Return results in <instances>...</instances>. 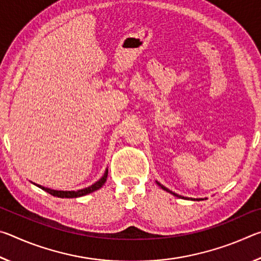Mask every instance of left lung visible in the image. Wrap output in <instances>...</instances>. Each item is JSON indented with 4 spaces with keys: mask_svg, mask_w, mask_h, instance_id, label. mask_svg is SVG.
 <instances>
[{
    "mask_svg": "<svg viewBox=\"0 0 261 261\" xmlns=\"http://www.w3.org/2000/svg\"><path fill=\"white\" fill-rule=\"evenodd\" d=\"M156 184L159 185V187H160L161 189H163V190H165V191H167V192H169V193H171V194H174V196L175 197H180V196H178V194L177 193H175V192H173V191H170V190L169 189H167L166 187H163V185L162 184H160V183H159V182H156ZM180 198H184V197H180ZM185 199H189V198H185ZM194 200V199H193ZM196 200H198V201H199V200H204V199H196Z\"/></svg>",
    "mask_w": 261,
    "mask_h": 261,
    "instance_id": "8db88e82",
    "label": "left lung"
}]
</instances>
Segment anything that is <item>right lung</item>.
<instances>
[{"label":"right lung","mask_w":261,"mask_h":261,"mask_svg":"<svg viewBox=\"0 0 261 261\" xmlns=\"http://www.w3.org/2000/svg\"><path fill=\"white\" fill-rule=\"evenodd\" d=\"M107 176H108V169H106L103 176L98 180V182H95L94 184H92L91 187H88V188L82 189V190H77V191H59V190L48 189V188L42 187V185H39V184H35V183H33V184H35V185H37V187L42 189L43 191L50 193L51 196H54V197H59V198H78V197L86 196V194H88V193H92V192L96 191V190H99L106 183V180H107Z\"/></svg>","instance_id":"add662e5"}]
</instances>
